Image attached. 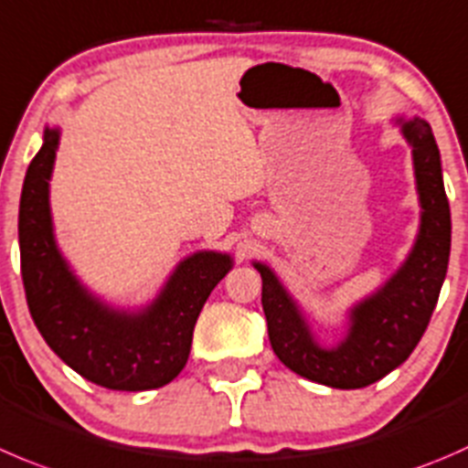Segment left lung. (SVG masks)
I'll use <instances>...</instances> for the list:
<instances>
[{
  "instance_id": "8db88e82",
  "label": "left lung",
  "mask_w": 468,
  "mask_h": 468,
  "mask_svg": "<svg viewBox=\"0 0 468 468\" xmlns=\"http://www.w3.org/2000/svg\"><path fill=\"white\" fill-rule=\"evenodd\" d=\"M414 148L419 183L420 235L400 271L352 313L349 334L338 347L313 343L306 322L276 276L256 265L262 276V311L274 355L292 373L334 388H364L405 364L430 324L451 256V206L441 178V160L432 128L414 119L402 125Z\"/></svg>"
}]
</instances>
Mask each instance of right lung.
I'll return each mask as SVG.
<instances>
[{
  "instance_id": "add662e5",
  "label": "right lung",
  "mask_w": 468,
  "mask_h": 468,
  "mask_svg": "<svg viewBox=\"0 0 468 468\" xmlns=\"http://www.w3.org/2000/svg\"><path fill=\"white\" fill-rule=\"evenodd\" d=\"M57 144V130H45L20 197V270L34 324L63 364L98 387H165L187 364L198 313L230 270V258L212 251L187 258L142 315L104 308L80 288L54 247L48 180Z\"/></svg>"
}]
</instances>
